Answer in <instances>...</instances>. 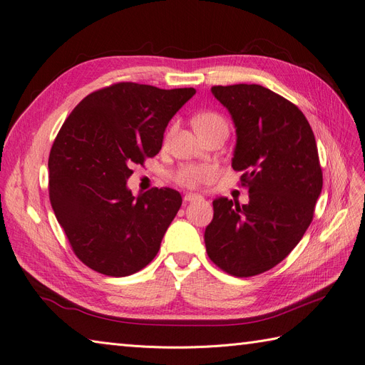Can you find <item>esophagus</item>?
<instances>
[{
	"instance_id": "1",
	"label": "esophagus",
	"mask_w": 365,
	"mask_h": 365,
	"mask_svg": "<svg viewBox=\"0 0 365 365\" xmlns=\"http://www.w3.org/2000/svg\"><path fill=\"white\" fill-rule=\"evenodd\" d=\"M201 195H196V193H185L184 196V202H192V201H196V200H201Z\"/></svg>"
}]
</instances>
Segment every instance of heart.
Segmentation results:
<instances>
[{"instance_id": "1", "label": "heart", "mask_w": 365, "mask_h": 365, "mask_svg": "<svg viewBox=\"0 0 365 365\" xmlns=\"http://www.w3.org/2000/svg\"><path fill=\"white\" fill-rule=\"evenodd\" d=\"M195 126L196 129L201 132H204L205 129L216 126L219 123H224V120L220 118L216 114L212 113H204L200 114L197 117H195ZM216 176V168L215 165H210V164H189V165H184L182 169L178 170L176 173L175 180L178 181L181 185L184 187H196L200 184L212 181Z\"/></svg>"}]
</instances>
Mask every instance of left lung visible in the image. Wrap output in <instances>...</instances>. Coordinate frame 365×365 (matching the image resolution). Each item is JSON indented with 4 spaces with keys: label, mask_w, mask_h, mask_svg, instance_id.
I'll return each instance as SVG.
<instances>
[{
    "label": "left lung",
    "mask_w": 365,
    "mask_h": 365,
    "mask_svg": "<svg viewBox=\"0 0 365 365\" xmlns=\"http://www.w3.org/2000/svg\"><path fill=\"white\" fill-rule=\"evenodd\" d=\"M236 128L231 165L242 172L248 204L220 196L205 228L208 257L236 277L271 269L312 222L323 189L314 132L294 103L256 83L213 86Z\"/></svg>",
    "instance_id": "8db88e82"
}]
</instances>
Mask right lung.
Returning <instances> with one entry per match:
<instances>
[{"mask_svg":"<svg viewBox=\"0 0 365 365\" xmlns=\"http://www.w3.org/2000/svg\"><path fill=\"white\" fill-rule=\"evenodd\" d=\"M195 93L121 82L86 96L65 120L48 158L50 202L86 267L126 277L157 256L182 197L173 189L134 196L128 180L132 165L161 150Z\"/></svg>","mask_w":365,"mask_h":365,"instance_id":"1","label":"right lung"}]
</instances>
